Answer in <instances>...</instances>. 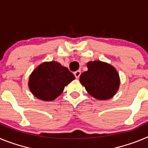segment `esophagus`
Segmentation results:
<instances>
[{"instance_id":"obj_1","label":"esophagus","mask_w":148,"mask_h":148,"mask_svg":"<svg viewBox=\"0 0 148 148\" xmlns=\"http://www.w3.org/2000/svg\"><path fill=\"white\" fill-rule=\"evenodd\" d=\"M74 75H75V78L78 79V78H79V77H80L81 75V71H79V70H77V71H75V73H74Z\"/></svg>"}]
</instances>
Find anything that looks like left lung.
Instances as JSON below:
<instances>
[{"mask_svg": "<svg viewBox=\"0 0 148 148\" xmlns=\"http://www.w3.org/2000/svg\"><path fill=\"white\" fill-rule=\"evenodd\" d=\"M87 71L82 73L79 81L89 94L99 100L113 98L119 90L120 78L116 68L101 61H89Z\"/></svg>", "mask_w": 148, "mask_h": 148, "instance_id": "1", "label": "left lung"}]
</instances>
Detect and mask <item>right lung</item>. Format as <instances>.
<instances>
[{
  "instance_id": "1",
  "label": "right lung",
  "mask_w": 148,
  "mask_h": 148,
  "mask_svg": "<svg viewBox=\"0 0 148 148\" xmlns=\"http://www.w3.org/2000/svg\"><path fill=\"white\" fill-rule=\"evenodd\" d=\"M75 79L67 68L57 61H47L38 66L29 78L28 86L34 96L45 101L58 97L64 87Z\"/></svg>"
}]
</instances>
